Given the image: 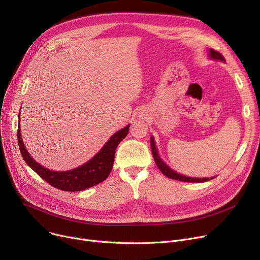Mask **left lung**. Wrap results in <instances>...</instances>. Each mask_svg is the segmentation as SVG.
I'll list each match as a JSON object with an SVG mask.
<instances>
[{
    "mask_svg": "<svg viewBox=\"0 0 260 260\" xmlns=\"http://www.w3.org/2000/svg\"><path fill=\"white\" fill-rule=\"evenodd\" d=\"M209 56H210L211 59L219 60V61L225 62V59H224V57L222 56V54H221L220 52H218V51L212 49V48L210 49ZM151 148H152V154H153L154 160H155V162H156V165H157L158 169L161 171V173H162L163 175L169 177V178L174 179V180H178V181H184V182H206V181H209V180L213 179V177H211V178H190V177H186V176L180 175V174H178V173H176L175 171H173L172 169H170V168L166 165V163L162 161V159L159 157L153 136L151 137Z\"/></svg>",
    "mask_w": 260,
    "mask_h": 260,
    "instance_id": "8db88e82",
    "label": "left lung"
}]
</instances>
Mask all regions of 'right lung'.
<instances>
[{
	"instance_id": "add662e5",
	"label": "right lung",
	"mask_w": 260,
	"mask_h": 260,
	"mask_svg": "<svg viewBox=\"0 0 260 260\" xmlns=\"http://www.w3.org/2000/svg\"><path fill=\"white\" fill-rule=\"evenodd\" d=\"M129 125L131 124L115 133L98 152V154L92 157L88 162L79 168L65 172H54L45 169L31 158L22 141L20 124L18 127V143L23 159L41 178L44 179L53 187H57L61 190L78 192V190L89 188L107 178L113 169L116 148L118 144L126 137Z\"/></svg>"
}]
</instances>
